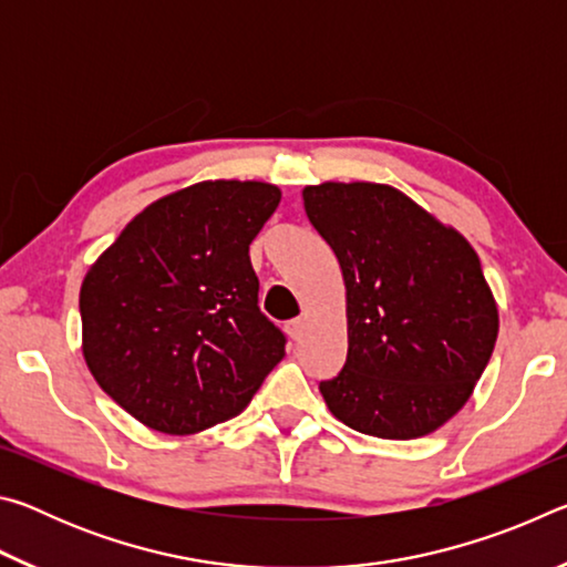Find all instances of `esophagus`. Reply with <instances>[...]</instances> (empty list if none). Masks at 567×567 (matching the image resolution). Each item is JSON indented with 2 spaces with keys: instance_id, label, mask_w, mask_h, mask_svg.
Returning a JSON list of instances; mask_svg holds the SVG:
<instances>
[{
  "instance_id": "34e87169",
  "label": "esophagus",
  "mask_w": 567,
  "mask_h": 567,
  "mask_svg": "<svg viewBox=\"0 0 567 567\" xmlns=\"http://www.w3.org/2000/svg\"><path fill=\"white\" fill-rule=\"evenodd\" d=\"M287 332H290L292 340H300L302 332H305V320L302 318H295L287 322Z\"/></svg>"
}]
</instances>
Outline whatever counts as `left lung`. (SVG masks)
Here are the masks:
<instances>
[{
  "mask_svg": "<svg viewBox=\"0 0 567 567\" xmlns=\"http://www.w3.org/2000/svg\"><path fill=\"white\" fill-rule=\"evenodd\" d=\"M310 225L348 290V360L320 382L364 435L412 440L465 405L497 340V307L467 239L372 182L305 187Z\"/></svg>",
  "mask_w": 567,
  "mask_h": 567,
  "instance_id": "1",
  "label": "left lung"
}]
</instances>
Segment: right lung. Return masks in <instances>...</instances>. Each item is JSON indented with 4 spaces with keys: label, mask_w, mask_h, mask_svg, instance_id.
Returning a JSON list of instances; mask_svg holds the SVG:
<instances>
[{
    "label": "right lung",
    "mask_w": 567,
    "mask_h": 567,
    "mask_svg": "<svg viewBox=\"0 0 567 567\" xmlns=\"http://www.w3.org/2000/svg\"><path fill=\"white\" fill-rule=\"evenodd\" d=\"M280 197L265 182H199L142 209L90 267L84 360L142 425L192 435L235 417L282 360L249 262Z\"/></svg>",
    "instance_id": "1"
}]
</instances>
